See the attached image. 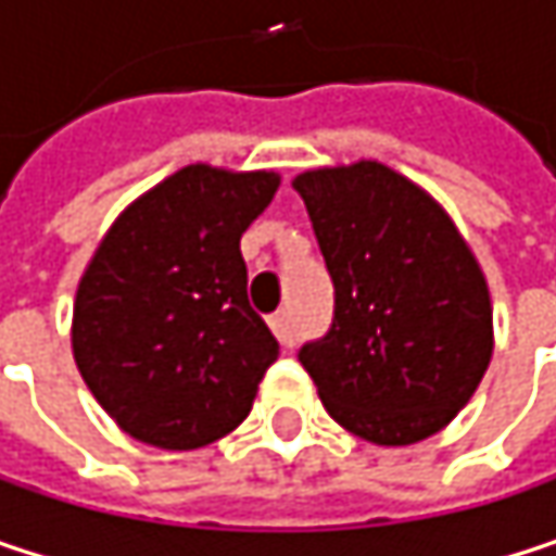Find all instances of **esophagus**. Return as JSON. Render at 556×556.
Returning a JSON list of instances; mask_svg holds the SVG:
<instances>
[{"label":"esophagus","instance_id":"esophagus-1","mask_svg":"<svg viewBox=\"0 0 556 556\" xmlns=\"http://www.w3.org/2000/svg\"><path fill=\"white\" fill-rule=\"evenodd\" d=\"M270 328H274V334H277V341L282 348H292V344H295V328H292V321H289L286 312L270 315Z\"/></svg>","mask_w":556,"mask_h":556}]
</instances>
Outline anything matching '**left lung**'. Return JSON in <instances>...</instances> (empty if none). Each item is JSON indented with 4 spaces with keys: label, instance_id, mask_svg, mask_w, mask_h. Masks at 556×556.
I'll list each match as a JSON object with an SVG mask.
<instances>
[{
    "label": "left lung",
    "instance_id": "obj_1",
    "mask_svg": "<svg viewBox=\"0 0 556 556\" xmlns=\"http://www.w3.org/2000/svg\"><path fill=\"white\" fill-rule=\"evenodd\" d=\"M334 282L325 338L299 364L351 434L402 447L441 431L493 357L490 289L447 212L377 161L299 173Z\"/></svg>",
    "mask_w": 556,
    "mask_h": 556
}]
</instances>
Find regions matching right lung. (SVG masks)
I'll return each instance as SVG.
<instances>
[{"mask_svg": "<svg viewBox=\"0 0 556 556\" xmlns=\"http://www.w3.org/2000/svg\"><path fill=\"white\" fill-rule=\"evenodd\" d=\"M277 186L267 169H176L92 254L73 302V357L131 438L192 451L248 418L279 344L248 302L241 235Z\"/></svg>", "mask_w": 556, "mask_h": 556, "instance_id": "right-lung-1", "label": "right lung"}]
</instances>
